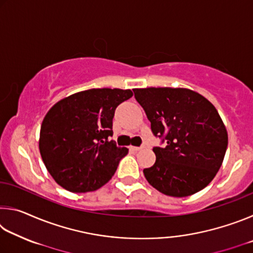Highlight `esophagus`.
<instances>
[{
    "label": "esophagus",
    "mask_w": 253,
    "mask_h": 253,
    "mask_svg": "<svg viewBox=\"0 0 253 253\" xmlns=\"http://www.w3.org/2000/svg\"><path fill=\"white\" fill-rule=\"evenodd\" d=\"M145 146H144V145H142V146H140V147H137V146H130V149H132V151H135V152H137V151H140V149H142V148H144Z\"/></svg>",
    "instance_id": "1"
}]
</instances>
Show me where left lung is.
<instances>
[{
	"label": "left lung",
	"mask_w": 253,
	"mask_h": 253,
	"mask_svg": "<svg viewBox=\"0 0 253 253\" xmlns=\"http://www.w3.org/2000/svg\"><path fill=\"white\" fill-rule=\"evenodd\" d=\"M152 131L166 146L154 147L156 161L143 172L161 193L185 198L211 183L228 147V131L215 107L187 88L134 89Z\"/></svg>",
	"instance_id": "left-lung-1"
}]
</instances>
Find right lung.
Listing matches in <instances>:
<instances>
[{
    "label": "right lung",
    "mask_w": 253,
    "mask_h": 253,
    "mask_svg": "<svg viewBox=\"0 0 253 253\" xmlns=\"http://www.w3.org/2000/svg\"><path fill=\"white\" fill-rule=\"evenodd\" d=\"M130 89L93 88L62 98L42 122L39 149L60 186L74 193L96 191L109 181L128 153L113 136V118Z\"/></svg>",
    "instance_id": "add662e5"
}]
</instances>
